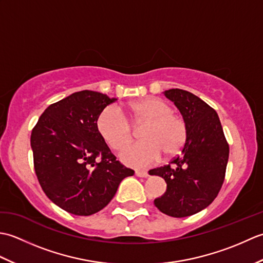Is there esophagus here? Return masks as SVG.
<instances>
[{
  "instance_id": "1",
  "label": "esophagus",
  "mask_w": 263,
  "mask_h": 263,
  "mask_svg": "<svg viewBox=\"0 0 263 263\" xmlns=\"http://www.w3.org/2000/svg\"><path fill=\"white\" fill-rule=\"evenodd\" d=\"M136 175L139 176V177H147V176H149L148 172H146V171H136Z\"/></svg>"
}]
</instances>
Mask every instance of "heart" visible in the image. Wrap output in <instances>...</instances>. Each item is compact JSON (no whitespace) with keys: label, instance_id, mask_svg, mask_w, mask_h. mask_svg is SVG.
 I'll return each instance as SVG.
<instances>
[{"label":"heart","instance_id":"obj_1","mask_svg":"<svg viewBox=\"0 0 263 263\" xmlns=\"http://www.w3.org/2000/svg\"><path fill=\"white\" fill-rule=\"evenodd\" d=\"M136 124H146L141 132L143 141L128 144L120 154L127 166L143 168L161 157H172L181 152L187 139V125L183 117L173 113L171 106L157 97H146L128 104L126 107ZM97 132L113 150H120L131 140L132 127L126 117L114 106L99 114Z\"/></svg>","mask_w":263,"mask_h":263}]
</instances>
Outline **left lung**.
I'll return each mask as SVG.
<instances>
[{
  "instance_id": "obj_1",
  "label": "left lung",
  "mask_w": 263,
  "mask_h": 263,
  "mask_svg": "<svg viewBox=\"0 0 263 263\" xmlns=\"http://www.w3.org/2000/svg\"><path fill=\"white\" fill-rule=\"evenodd\" d=\"M164 95L186 122L187 139L181 156L149 174L163 177L167 184L155 205L165 215L182 218L203 210L216 199L225 180L230 147L218 114L202 99L177 88Z\"/></svg>"
}]
</instances>
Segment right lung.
Masks as SVG:
<instances>
[{"label": "right lung", "instance_id": "obj_1", "mask_svg": "<svg viewBox=\"0 0 263 263\" xmlns=\"http://www.w3.org/2000/svg\"><path fill=\"white\" fill-rule=\"evenodd\" d=\"M102 92L82 90L49 105L32 128L33 167L43 191L61 209L90 216L107 205L126 168L97 132L106 106L114 103Z\"/></svg>", "mask_w": 263, "mask_h": 263}]
</instances>
